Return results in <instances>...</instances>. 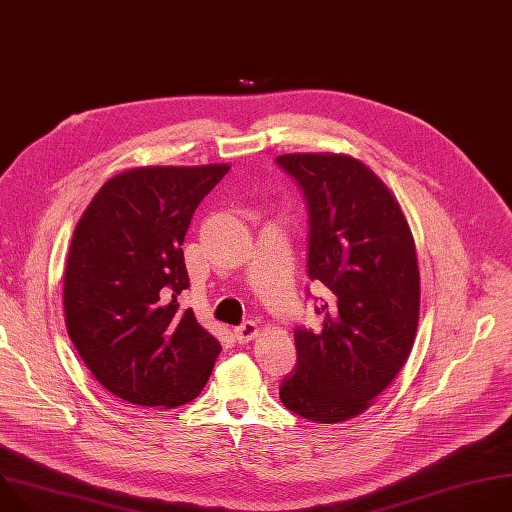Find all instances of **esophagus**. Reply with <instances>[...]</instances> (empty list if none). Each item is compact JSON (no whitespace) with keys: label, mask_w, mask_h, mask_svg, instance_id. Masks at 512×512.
I'll list each match as a JSON object with an SVG mask.
<instances>
[{"label":"esophagus","mask_w":512,"mask_h":512,"mask_svg":"<svg viewBox=\"0 0 512 512\" xmlns=\"http://www.w3.org/2000/svg\"><path fill=\"white\" fill-rule=\"evenodd\" d=\"M257 331H259V327H257L255 321H245V323H241L239 327H235L237 342H239V344L251 342V339L257 335Z\"/></svg>","instance_id":"esophagus-1"}]
</instances>
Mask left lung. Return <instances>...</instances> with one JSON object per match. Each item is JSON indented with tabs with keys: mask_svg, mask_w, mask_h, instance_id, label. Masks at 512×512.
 I'll list each match as a JSON object with an SVG mask.
<instances>
[{
	"mask_svg": "<svg viewBox=\"0 0 512 512\" xmlns=\"http://www.w3.org/2000/svg\"><path fill=\"white\" fill-rule=\"evenodd\" d=\"M303 191L307 275L325 287L321 329L297 327V364L279 386L287 410L319 424L362 414L406 364L418 329L420 271L390 189L348 154H283ZM311 295V293H309Z\"/></svg>",
	"mask_w": 512,
	"mask_h": 512,
	"instance_id": "1",
	"label": "left lung"
}]
</instances>
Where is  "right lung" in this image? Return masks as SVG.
Here are the masks:
<instances>
[{
	"instance_id": "right-lung-1",
	"label": "right lung",
	"mask_w": 512,
	"mask_h": 512,
	"mask_svg": "<svg viewBox=\"0 0 512 512\" xmlns=\"http://www.w3.org/2000/svg\"><path fill=\"white\" fill-rule=\"evenodd\" d=\"M229 164L142 166L112 177L80 217L64 275V313L92 376L136 406L177 408L205 388L221 344L181 309L183 241Z\"/></svg>"
}]
</instances>
